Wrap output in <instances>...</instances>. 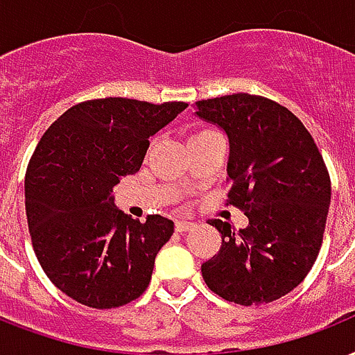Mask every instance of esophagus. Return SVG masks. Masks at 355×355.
Wrapping results in <instances>:
<instances>
[{
    "instance_id": "esophagus-1",
    "label": "esophagus",
    "mask_w": 355,
    "mask_h": 355,
    "mask_svg": "<svg viewBox=\"0 0 355 355\" xmlns=\"http://www.w3.org/2000/svg\"><path fill=\"white\" fill-rule=\"evenodd\" d=\"M192 227H194V224H192V222H185V220L175 222V232L185 233V232H189V230H192Z\"/></svg>"
}]
</instances>
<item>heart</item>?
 <instances>
[{"label":"heart","mask_w":355,"mask_h":355,"mask_svg":"<svg viewBox=\"0 0 355 355\" xmlns=\"http://www.w3.org/2000/svg\"><path fill=\"white\" fill-rule=\"evenodd\" d=\"M211 133H216V131H213V129H207V128L198 129V131H194V133H192L191 139H198V137H205V135H211Z\"/></svg>","instance_id":"b5f03b06"}]
</instances>
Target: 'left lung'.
I'll list each match as a JSON object with an SVG mask.
<instances>
[{
	"instance_id": "obj_1",
	"label": "left lung",
	"mask_w": 355,
	"mask_h": 355,
	"mask_svg": "<svg viewBox=\"0 0 355 355\" xmlns=\"http://www.w3.org/2000/svg\"><path fill=\"white\" fill-rule=\"evenodd\" d=\"M194 114L230 140V203L248 226L222 233L218 254L202 265L207 287L241 306L282 298L311 270L322 244L331 185L322 155L304 123L261 96L232 94L194 103Z\"/></svg>"
}]
</instances>
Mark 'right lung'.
Listing matches in <instances>:
<instances>
[{"label":"right lung","mask_w":355,"mask_h":355,"mask_svg":"<svg viewBox=\"0 0 355 355\" xmlns=\"http://www.w3.org/2000/svg\"><path fill=\"white\" fill-rule=\"evenodd\" d=\"M185 109L183 101H83L38 142L26 174L33 248L55 287L79 304L111 309L150 285L174 222L150 215L140 224L114 205L112 189L139 172L150 137Z\"/></svg>","instance_id":"obj_1"}]
</instances>
